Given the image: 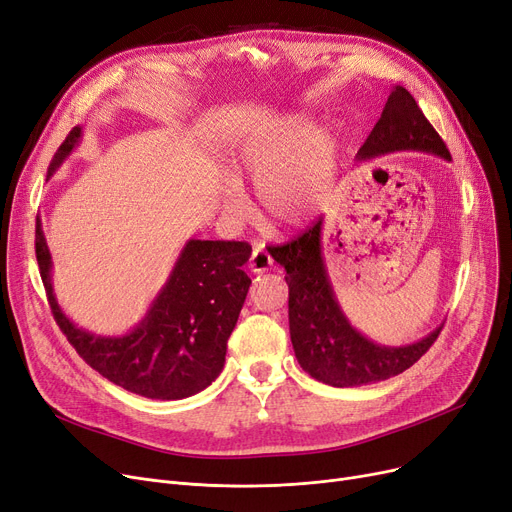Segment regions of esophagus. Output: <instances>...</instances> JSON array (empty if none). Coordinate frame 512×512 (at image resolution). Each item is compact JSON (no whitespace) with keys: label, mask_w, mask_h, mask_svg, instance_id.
<instances>
[{"label":"esophagus","mask_w":512,"mask_h":512,"mask_svg":"<svg viewBox=\"0 0 512 512\" xmlns=\"http://www.w3.org/2000/svg\"><path fill=\"white\" fill-rule=\"evenodd\" d=\"M249 268H251L255 274H261V272L272 268V257H270L268 249H265V244H257V247L253 249L251 261H249Z\"/></svg>","instance_id":"esophagus-1"}]
</instances>
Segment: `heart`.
Listing matches in <instances>:
<instances>
[{"label":"heart","mask_w":512,"mask_h":512,"mask_svg":"<svg viewBox=\"0 0 512 512\" xmlns=\"http://www.w3.org/2000/svg\"><path fill=\"white\" fill-rule=\"evenodd\" d=\"M330 140L307 115H291L257 131L242 144L238 171L255 186L259 205L276 228H299L316 213V190L326 182ZM224 207L247 211V194L236 177L224 184Z\"/></svg>","instance_id":"1"}]
</instances>
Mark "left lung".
Returning a JSON list of instances; mask_svg holds the SVG:
<instances>
[{"instance_id": "1", "label": "left lung", "mask_w": 512, "mask_h": 512, "mask_svg": "<svg viewBox=\"0 0 512 512\" xmlns=\"http://www.w3.org/2000/svg\"><path fill=\"white\" fill-rule=\"evenodd\" d=\"M397 150L429 152L450 161V150L422 115L412 94L395 85L355 161H370ZM288 284V328L301 368L330 387H360L402 374L439 337L437 326L425 339L387 347L355 330L337 301L322 255V219L299 238L272 249Z\"/></svg>"}]
</instances>
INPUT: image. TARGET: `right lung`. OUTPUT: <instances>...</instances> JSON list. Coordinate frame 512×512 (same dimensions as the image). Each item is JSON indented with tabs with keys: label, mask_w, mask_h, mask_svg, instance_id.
Returning a JSON list of instances; mask_svg holds the SVG:
<instances>
[{
	"label": "right lung",
	"mask_w": 512,
	"mask_h": 512,
	"mask_svg": "<svg viewBox=\"0 0 512 512\" xmlns=\"http://www.w3.org/2000/svg\"><path fill=\"white\" fill-rule=\"evenodd\" d=\"M81 127L60 144L48 169L52 177L79 146ZM35 255L52 314L81 358L104 379L150 399H184L207 389L226 364V349L251 278L242 265L251 247L238 240H188L146 316L125 335L104 337L64 316L52 284V255L41 219Z\"/></svg>",
	"instance_id": "1"
}]
</instances>
